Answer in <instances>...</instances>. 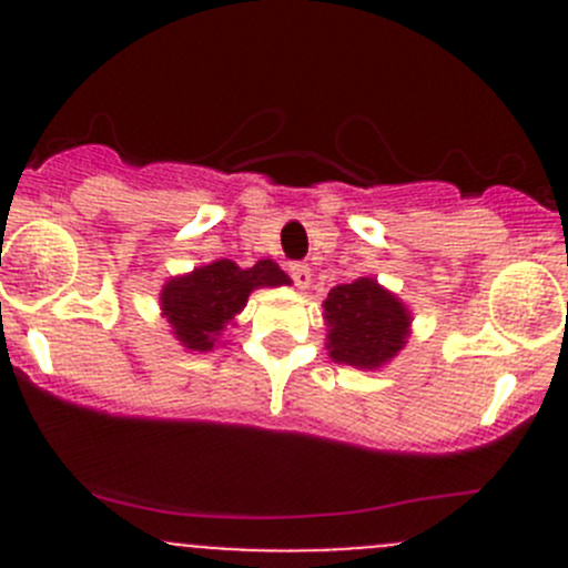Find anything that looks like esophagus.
Segmentation results:
<instances>
[{
    "mask_svg": "<svg viewBox=\"0 0 568 568\" xmlns=\"http://www.w3.org/2000/svg\"><path fill=\"white\" fill-rule=\"evenodd\" d=\"M288 274L296 288H307L311 285V268H307V263H288Z\"/></svg>",
    "mask_w": 568,
    "mask_h": 568,
    "instance_id": "34e87169",
    "label": "esophagus"
}]
</instances>
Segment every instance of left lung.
I'll list each match as a JSON object with an SVG mask.
<instances>
[{
    "instance_id": "1",
    "label": "left lung",
    "mask_w": 568,
    "mask_h": 568,
    "mask_svg": "<svg viewBox=\"0 0 568 568\" xmlns=\"http://www.w3.org/2000/svg\"><path fill=\"white\" fill-rule=\"evenodd\" d=\"M326 346L332 359L354 368H379L406 343L409 313L376 280L359 277L326 294Z\"/></svg>"
}]
</instances>
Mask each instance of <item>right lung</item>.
<instances>
[{
	"label": "right lung",
	"mask_w": 568,
	"mask_h": 568,
	"mask_svg": "<svg viewBox=\"0 0 568 568\" xmlns=\"http://www.w3.org/2000/svg\"><path fill=\"white\" fill-rule=\"evenodd\" d=\"M288 274L274 261H257L239 268L233 261H214L175 277L162 291V311L175 337L194 352H211L216 335L244 311L247 296L261 285H285Z\"/></svg>",
	"instance_id": "1"
}]
</instances>
